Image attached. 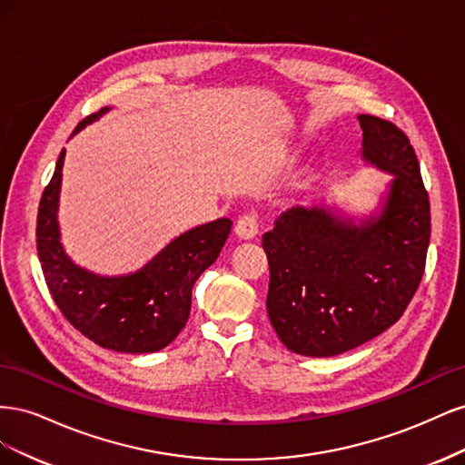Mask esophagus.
Segmentation results:
<instances>
[{"label":"esophagus","instance_id":"esophagus-1","mask_svg":"<svg viewBox=\"0 0 465 465\" xmlns=\"http://www.w3.org/2000/svg\"><path fill=\"white\" fill-rule=\"evenodd\" d=\"M260 231V217L256 211H248V213L241 215L234 224V232L242 238V241H250Z\"/></svg>","mask_w":465,"mask_h":465}]
</instances>
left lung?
<instances>
[{"instance_id": "8db88e82", "label": "left lung", "mask_w": 465, "mask_h": 465, "mask_svg": "<svg viewBox=\"0 0 465 465\" xmlns=\"http://www.w3.org/2000/svg\"><path fill=\"white\" fill-rule=\"evenodd\" d=\"M362 159L393 174L382 213L359 227L323 207H291L262 236L267 314L292 353L333 357L396 323L425 272L430 203L396 124L361 114Z\"/></svg>"}]
</instances>
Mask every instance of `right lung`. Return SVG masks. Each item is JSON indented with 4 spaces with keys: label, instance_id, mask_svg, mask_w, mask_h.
<instances>
[{
    "label": "right lung",
    "instance_id": "obj_1",
    "mask_svg": "<svg viewBox=\"0 0 465 465\" xmlns=\"http://www.w3.org/2000/svg\"><path fill=\"white\" fill-rule=\"evenodd\" d=\"M106 108L77 124L74 135L101 118ZM65 151L40 198L36 250L48 291L72 326L96 345L120 353H153L173 343L186 326L192 287L219 256L232 221L217 219L195 227L161 250L143 270L124 277H101L75 265L62 248L58 198Z\"/></svg>",
    "mask_w": 465,
    "mask_h": 465
}]
</instances>
